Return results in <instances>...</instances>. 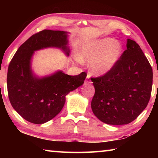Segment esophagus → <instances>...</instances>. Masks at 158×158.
<instances>
[{
  "label": "esophagus",
  "instance_id": "obj_1",
  "mask_svg": "<svg viewBox=\"0 0 158 158\" xmlns=\"http://www.w3.org/2000/svg\"><path fill=\"white\" fill-rule=\"evenodd\" d=\"M85 83H88V84H90V83H91L90 82V76L89 75V74H88V75L86 76V78H85Z\"/></svg>",
  "mask_w": 158,
  "mask_h": 158
}]
</instances>
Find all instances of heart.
<instances>
[{"mask_svg":"<svg viewBox=\"0 0 158 158\" xmlns=\"http://www.w3.org/2000/svg\"><path fill=\"white\" fill-rule=\"evenodd\" d=\"M121 42L111 37L84 42L77 52V60L80 63L90 62V69L97 77L109 74L116 66L123 55Z\"/></svg>","mask_w":158,"mask_h":158,"instance_id":"obj_1","label":"heart"}]
</instances>
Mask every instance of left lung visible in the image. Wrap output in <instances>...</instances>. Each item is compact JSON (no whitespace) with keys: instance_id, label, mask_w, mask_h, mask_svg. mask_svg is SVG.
<instances>
[{"instance_id":"1","label":"left lung","mask_w":158,"mask_h":158,"mask_svg":"<svg viewBox=\"0 0 158 158\" xmlns=\"http://www.w3.org/2000/svg\"><path fill=\"white\" fill-rule=\"evenodd\" d=\"M127 49L109 74L91 79L95 95L91 109L109 125L128 124L148 105L153 84V69L139 45L127 40Z\"/></svg>"}]
</instances>
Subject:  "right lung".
Here are the masks:
<instances>
[{
	"instance_id": "1",
	"label": "right lung",
	"mask_w": 158,
	"mask_h": 158,
	"mask_svg": "<svg viewBox=\"0 0 158 158\" xmlns=\"http://www.w3.org/2000/svg\"><path fill=\"white\" fill-rule=\"evenodd\" d=\"M69 33L44 30L22 44L10 62L7 77V92L13 109L26 121L43 124L60 113L66 95L83 85L86 73L69 76L62 70L40 77L32 67L37 51L56 48L66 56L69 54Z\"/></svg>"
}]
</instances>
